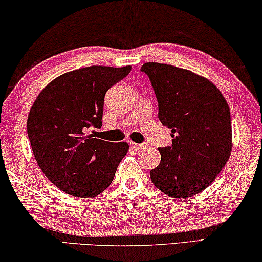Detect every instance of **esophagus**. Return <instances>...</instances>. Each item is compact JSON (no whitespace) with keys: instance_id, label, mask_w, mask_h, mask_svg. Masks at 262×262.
<instances>
[{"instance_id":"34e87169","label":"esophagus","mask_w":262,"mask_h":262,"mask_svg":"<svg viewBox=\"0 0 262 262\" xmlns=\"http://www.w3.org/2000/svg\"><path fill=\"white\" fill-rule=\"evenodd\" d=\"M130 146H131V148L136 149V151H139V149H143L145 146H146V145H145V144L134 143V141H131V143H130Z\"/></svg>"}]
</instances>
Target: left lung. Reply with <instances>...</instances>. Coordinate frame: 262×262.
I'll return each instance as SVG.
<instances>
[{"instance_id":"obj_1","label":"left lung","mask_w":262,"mask_h":262,"mask_svg":"<svg viewBox=\"0 0 262 262\" xmlns=\"http://www.w3.org/2000/svg\"><path fill=\"white\" fill-rule=\"evenodd\" d=\"M159 104V119L173 144L159 148L161 161L149 171L154 186L169 197H190L210 186L228 162L232 126L228 102L215 84L191 71L159 62L140 68Z\"/></svg>"}]
</instances>
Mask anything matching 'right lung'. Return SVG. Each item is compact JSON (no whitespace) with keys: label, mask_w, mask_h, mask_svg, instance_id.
Returning a JSON list of instances; mask_svg holds the SVG:
<instances>
[{"label":"right lung","mask_w":262,"mask_h":262,"mask_svg":"<svg viewBox=\"0 0 262 262\" xmlns=\"http://www.w3.org/2000/svg\"><path fill=\"white\" fill-rule=\"evenodd\" d=\"M130 72L131 66L67 72L34 101L27 126L33 156L45 177L66 194L91 199L113 182L128 145L93 138L89 130L102 126L105 93Z\"/></svg>","instance_id":"add662e5"}]
</instances>
